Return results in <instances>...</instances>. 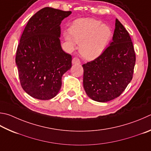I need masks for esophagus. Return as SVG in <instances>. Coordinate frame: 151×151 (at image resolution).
<instances>
[{
  "label": "esophagus",
  "instance_id": "esophagus-1",
  "mask_svg": "<svg viewBox=\"0 0 151 151\" xmlns=\"http://www.w3.org/2000/svg\"><path fill=\"white\" fill-rule=\"evenodd\" d=\"M72 63L73 65H80L81 64L80 59L77 58V57H75V58H73L72 60Z\"/></svg>",
  "mask_w": 151,
  "mask_h": 151
}]
</instances>
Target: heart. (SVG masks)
Here are the masks:
<instances>
[{"label": "heart", "instance_id": "obj_1", "mask_svg": "<svg viewBox=\"0 0 151 151\" xmlns=\"http://www.w3.org/2000/svg\"><path fill=\"white\" fill-rule=\"evenodd\" d=\"M102 22L90 18L78 19L70 28L65 40L71 46L81 44L80 52L86 59L96 58L105 50L112 36L111 28Z\"/></svg>", "mask_w": 151, "mask_h": 151}]
</instances>
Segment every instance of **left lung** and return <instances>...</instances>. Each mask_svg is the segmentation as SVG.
<instances>
[{"label":"left lung","instance_id":"left-lung-1","mask_svg":"<svg viewBox=\"0 0 151 151\" xmlns=\"http://www.w3.org/2000/svg\"><path fill=\"white\" fill-rule=\"evenodd\" d=\"M135 61L130 35L116 19L110 44L97 58L83 65L86 94L99 102L119 97L132 80Z\"/></svg>","mask_w":151,"mask_h":151}]
</instances>
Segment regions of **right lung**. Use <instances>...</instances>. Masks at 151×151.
Returning <instances> with one entry per match:
<instances>
[{
    "instance_id": "1",
    "label": "right lung",
    "mask_w": 151,
    "mask_h": 151,
    "mask_svg": "<svg viewBox=\"0 0 151 151\" xmlns=\"http://www.w3.org/2000/svg\"><path fill=\"white\" fill-rule=\"evenodd\" d=\"M71 14L45 7L29 19L18 45L16 63L20 84L36 99L50 100L58 94L62 76L72 66V56L63 50L60 24Z\"/></svg>"
}]
</instances>
